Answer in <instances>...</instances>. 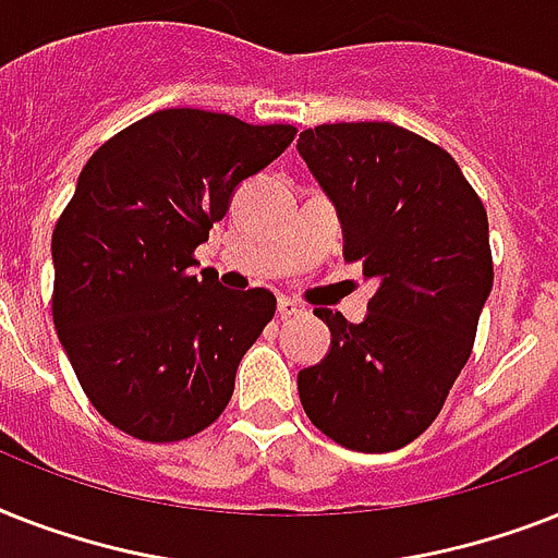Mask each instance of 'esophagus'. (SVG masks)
I'll list each match as a JSON object with an SVG mask.
<instances>
[{
    "label": "esophagus",
    "instance_id": "esophagus-1",
    "mask_svg": "<svg viewBox=\"0 0 558 558\" xmlns=\"http://www.w3.org/2000/svg\"><path fill=\"white\" fill-rule=\"evenodd\" d=\"M276 311H279V316H282V319H291V316H300L302 314V307L296 305V302H293V300H279Z\"/></svg>",
    "mask_w": 558,
    "mask_h": 558
}]
</instances>
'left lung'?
Segmentation results:
<instances>
[{
	"instance_id": "left-lung-1",
	"label": "left lung",
	"mask_w": 558,
	"mask_h": 558,
	"mask_svg": "<svg viewBox=\"0 0 558 558\" xmlns=\"http://www.w3.org/2000/svg\"><path fill=\"white\" fill-rule=\"evenodd\" d=\"M296 146L337 204L345 262L377 282L363 323L314 311L331 351L300 372L302 409L340 447L395 452L472 354L493 288L487 209L447 149L395 123H323Z\"/></svg>"
}]
</instances>
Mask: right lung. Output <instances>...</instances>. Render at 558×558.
I'll return each mask as SVG.
<instances>
[{"label": "right lung", "instance_id": "right-lung-1", "mask_svg": "<svg viewBox=\"0 0 558 558\" xmlns=\"http://www.w3.org/2000/svg\"><path fill=\"white\" fill-rule=\"evenodd\" d=\"M293 137L288 123L160 109L83 167L51 235V314L86 398L114 429L175 444L227 409L276 296L227 291L216 270L190 267L235 186Z\"/></svg>", "mask_w": 558, "mask_h": 558}]
</instances>
